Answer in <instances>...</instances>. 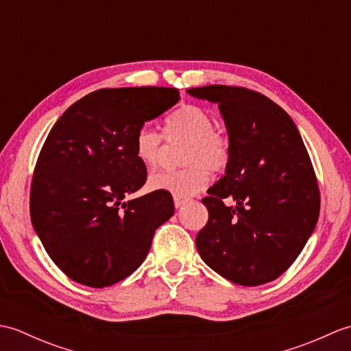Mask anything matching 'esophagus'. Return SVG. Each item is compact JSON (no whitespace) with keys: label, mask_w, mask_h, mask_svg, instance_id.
Segmentation results:
<instances>
[{"label":"esophagus","mask_w":351,"mask_h":351,"mask_svg":"<svg viewBox=\"0 0 351 351\" xmlns=\"http://www.w3.org/2000/svg\"><path fill=\"white\" fill-rule=\"evenodd\" d=\"M173 202H175V206H176V208H181L182 205H185V202H187V199L175 197V199H173Z\"/></svg>","instance_id":"1"}]
</instances>
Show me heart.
Instances as JSON below:
<instances>
[{
    "label": "heart",
    "instance_id": "obj_1",
    "mask_svg": "<svg viewBox=\"0 0 351 351\" xmlns=\"http://www.w3.org/2000/svg\"><path fill=\"white\" fill-rule=\"evenodd\" d=\"M167 141H185L181 162L184 169L158 170L149 176L151 190L167 191L175 197H190L204 190L210 182V171L226 169L230 160L228 134L214 128V119L197 106H182L164 121ZM162 134L151 126H141L134 140V151L141 164L154 167L164 151Z\"/></svg>",
    "mask_w": 351,
    "mask_h": 351
}]
</instances>
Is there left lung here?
Listing matches in <instances>:
<instances>
[{
    "mask_svg": "<svg viewBox=\"0 0 351 351\" xmlns=\"http://www.w3.org/2000/svg\"><path fill=\"white\" fill-rule=\"evenodd\" d=\"M189 93L219 104L230 140L226 175L202 199L208 221L196 237L199 255L238 285L278 279L300 255L319 214L317 176L297 126L250 88L213 84Z\"/></svg>",
    "mask_w": 351,
    "mask_h": 351,
    "instance_id": "left-lung-1",
    "label": "left lung"
}]
</instances>
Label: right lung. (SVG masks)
<instances>
[{"label":"right lung","instance_id":"obj_1","mask_svg":"<svg viewBox=\"0 0 351 351\" xmlns=\"http://www.w3.org/2000/svg\"><path fill=\"white\" fill-rule=\"evenodd\" d=\"M178 101L175 87L101 88L52 126L34 167L29 215L69 279L104 288L128 278L145 261L156 228L173 215L167 191L122 199L147 178L134 151L137 131Z\"/></svg>","mask_w":351,"mask_h":351}]
</instances>
